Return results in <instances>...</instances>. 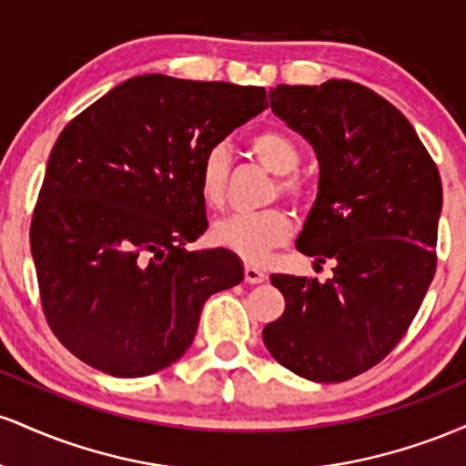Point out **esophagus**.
<instances>
[{"instance_id": "obj_1", "label": "esophagus", "mask_w": 466, "mask_h": 466, "mask_svg": "<svg viewBox=\"0 0 466 466\" xmlns=\"http://www.w3.org/2000/svg\"><path fill=\"white\" fill-rule=\"evenodd\" d=\"M267 278V274L260 267L256 265H245V282H249V285H258V282H263Z\"/></svg>"}]
</instances>
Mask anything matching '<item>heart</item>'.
<instances>
[{
	"label": "heart",
	"mask_w": 466,
	"mask_h": 466,
	"mask_svg": "<svg viewBox=\"0 0 466 466\" xmlns=\"http://www.w3.org/2000/svg\"><path fill=\"white\" fill-rule=\"evenodd\" d=\"M249 153L276 175L271 197H285L293 203L309 199V181L298 173L300 148L289 133L280 129H260L248 140ZM232 157L226 144H215L199 162V195L206 206L217 208L226 201ZM291 234V218L285 208L274 206L258 212H237L218 218L210 229V238L217 248L232 251L248 263H260L271 249L282 245Z\"/></svg>",
	"instance_id": "b5f03b06"
}]
</instances>
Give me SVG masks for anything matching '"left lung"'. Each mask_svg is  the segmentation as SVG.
<instances>
[{
    "instance_id": "left-lung-1",
    "label": "left lung",
    "mask_w": 466,
    "mask_h": 466,
    "mask_svg": "<svg viewBox=\"0 0 466 466\" xmlns=\"http://www.w3.org/2000/svg\"><path fill=\"white\" fill-rule=\"evenodd\" d=\"M269 103L319 162L296 245L335 267L326 282L271 276L287 307L263 341L304 379L346 381L392 352L434 280L441 175L408 117L360 83L278 85Z\"/></svg>"
}]
</instances>
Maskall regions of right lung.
<instances>
[{
    "mask_svg": "<svg viewBox=\"0 0 466 466\" xmlns=\"http://www.w3.org/2000/svg\"><path fill=\"white\" fill-rule=\"evenodd\" d=\"M267 106L263 87L144 74L67 122L30 223L41 307L80 361L144 377L192 344L203 304L238 285L232 251H188L206 232L199 162Z\"/></svg>",
    "mask_w": 466,
    "mask_h": 466,
    "instance_id": "obj_1",
    "label": "right lung"
}]
</instances>
